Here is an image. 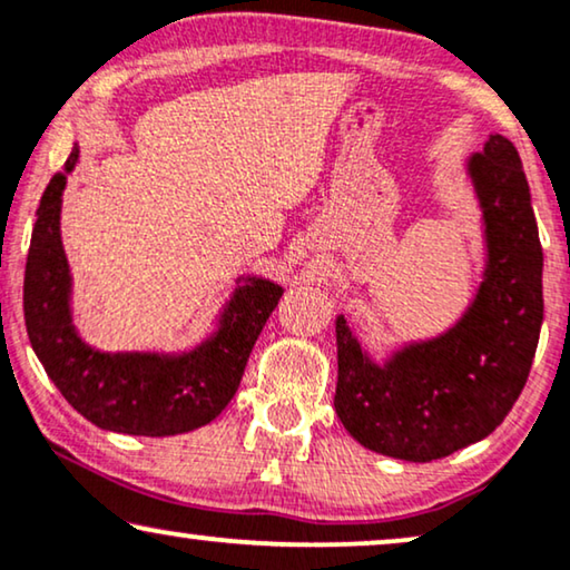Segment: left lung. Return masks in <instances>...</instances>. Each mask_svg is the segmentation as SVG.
<instances>
[{"label": "left lung", "mask_w": 570, "mask_h": 570, "mask_svg": "<svg viewBox=\"0 0 570 570\" xmlns=\"http://www.w3.org/2000/svg\"><path fill=\"white\" fill-rule=\"evenodd\" d=\"M485 236V269L459 322L384 363L337 316L334 410L361 446L433 462L495 431L519 400L542 326V246L521 158L490 135L466 158Z\"/></svg>", "instance_id": "8db88e82"}]
</instances>
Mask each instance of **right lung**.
<instances>
[{"label": "right lung", "instance_id": "obj_1", "mask_svg": "<svg viewBox=\"0 0 570 570\" xmlns=\"http://www.w3.org/2000/svg\"><path fill=\"white\" fill-rule=\"evenodd\" d=\"M80 147L46 186L30 238L22 311L30 345L61 396L104 431L129 435L189 433L220 415L283 287L238 277L217 330L186 353H104L72 324V275L61 246V191Z\"/></svg>", "mask_w": 570, "mask_h": 570}]
</instances>
